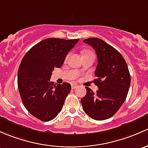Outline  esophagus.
<instances>
[{
  "instance_id": "esophagus-1",
  "label": "esophagus",
  "mask_w": 148,
  "mask_h": 148,
  "mask_svg": "<svg viewBox=\"0 0 148 148\" xmlns=\"http://www.w3.org/2000/svg\"><path fill=\"white\" fill-rule=\"evenodd\" d=\"M79 86L77 84H71V88L72 89H75V88H78Z\"/></svg>"
}]
</instances>
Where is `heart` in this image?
Returning <instances> with one entry per match:
<instances>
[{
	"label": "heart",
	"instance_id": "obj_1",
	"mask_svg": "<svg viewBox=\"0 0 148 148\" xmlns=\"http://www.w3.org/2000/svg\"><path fill=\"white\" fill-rule=\"evenodd\" d=\"M88 52H85V53H88ZM84 53V54H85Z\"/></svg>",
	"mask_w": 148,
	"mask_h": 148
}]
</instances>
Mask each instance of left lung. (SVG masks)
I'll return each mask as SVG.
<instances>
[{"instance_id": "8db88e82", "label": "left lung", "mask_w": 148, "mask_h": 148, "mask_svg": "<svg viewBox=\"0 0 148 148\" xmlns=\"http://www.w3.org/2000/svg\"><path fill=\"white\" fill-rule=\"evenodd\" d=\"M84 42L96 51L98 64L94 84L99 89L93 92L86 87V94L81 99L84 111L97 121L111 118L123 105L130 85V76L126 62L114 47L99 38H88Z\"/></svg>"}]
</instances>
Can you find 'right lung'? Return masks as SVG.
I'll return each instance as SVG.
<instances>
[{
	"mask_svg": "<svg viewBox=\"0 0 148 148\" xmlns=\"http://www.w3.org/2000/svg\"><path fill=\"white\" fill-rule=\"evenodd\" d=\"M79 40L45 39L23 57L18 71V90L24 106L37 119L49 121L61 111L71 84H54L50 78L54 68L61 67Z\"/></svg>",
	"mask_w": 148,
	"mask_h": 148,
	"instance_id": "1",
	"label": "right lung"
}]
</instances>
